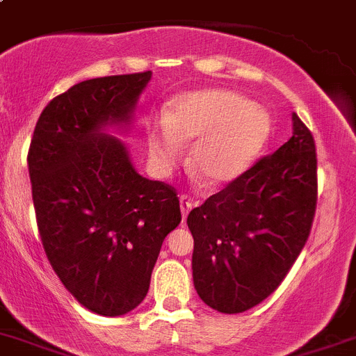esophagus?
<instances>
[{
  "label": "esophagus",
  "instance_id": "obj_1",
  "mask_svg": "<svg viewBox=\"0 0 356 356\" xmlns=\"http://www.w3.org/2000/svg\"><path fill=\"white\" fill-rule=\"evenodd\" d=\"M192 207H194V203L191 201V197H187V195H180V210H181V215H184V218H187L188 211L192 210Z\"/></svg>",
  "mask_w": 356,
  "mask_h": 356
}]
</instances>
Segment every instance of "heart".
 I'll list each match as a JSON object with an SVG mask.
<instances>
[{
  "label": "heart",
  "mask_w": 356,
  "mask_h": 356,
  "mask_svg": "<svg viewBox=\"0 0 356 356\" xmlns=\"http://www.w3.org/2000/svg\"><path fill=\"white\" fill-rule=\"evenodd\" d=\"M270 136L263 107L227 90L188 91L172 100L169 120L148 134L149 155L165 171L181 155V143L195 141L194 172L210 187L236 180L250 168Z\"/></svg>",
  "instance_id": "obj_1"
}]
</instances>
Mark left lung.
<instances>
[{"instance_id": "1", "label": "left lung", "mask_w": 356, "mask_h": 356, "mask_svg": "<svg viewBox=\"0 0 356 356\" xmlns=\"http://www.w3.org/2000/svg\"><path fill=\"white\" fill-rule=\"evenodd\" d=\"M318 159L293 113V136L188 213L194 288L208 307L238 314L268 298L311 234Z\"/></svg>"}]
</instances>
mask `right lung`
Segmentation results:
<instances>
[{
  "label": "right lung",
  "instance_id": "obj_1",
  "mask_svg": "<svg viewBox=\"0 0 356 356\" xmlns=\"http://www.w3.org/2000/svg\"><path fill=\"white\" fill-rule=\"evenodd\" d=\"M152 72L74 84L42 111L28 149L38 234L72 296L100 316L138 307L164 238L181 220L175 187L143 178L120 139Z\"/></svg>",
  "mask_w": 356,
  "mask_h": 356
}]
</instances>
